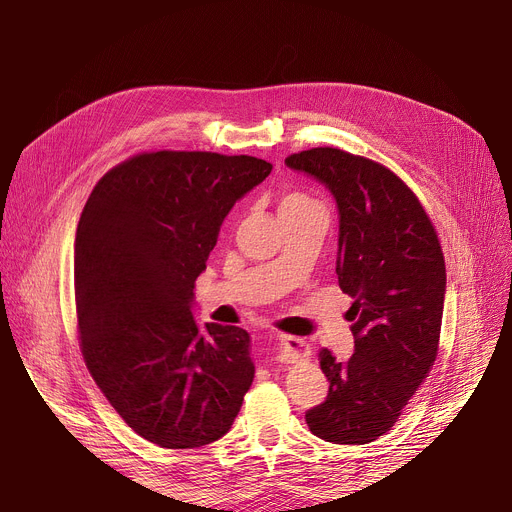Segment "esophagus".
<instances>
[{
  "label": "esophagus",
  "instance_id": "1",
  "mask_svg": "<svg viewBox=\"0 0 512 512\" xmlns=\"http://www.w3.org/2000/svg\"><path fill=\"white\" fill-rule=\"evenodd\" d=\"M309 344L297 336H278L274 340V355L280 363H297L309 357Z\"/></svg>",
  "mask_w": 512,
  "mask_h": 512
}]
</instances>
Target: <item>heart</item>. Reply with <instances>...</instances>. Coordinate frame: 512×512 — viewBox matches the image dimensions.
<instances>
[{"instance_id":"1","label":"heart","mask_w":512,"mask_h":512,"mask_svg":"<svg viewBox=\"0 0 512 512\" xmlns=\"http://www.w3.org/2000/svg\"><path fill=\"white\" fill-rule=\"evenodd\" d=\"M280 207H319V205H315L313 201H309V199L303 197V195H288V197L282 201Z\"/></svg>"}]
</instances>
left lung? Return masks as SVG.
I'll return each instance as SVG.
<instances>
[{"instance_id":"obj_1","label":"left lung","mask_w":512,"mask_h":512,"mask_svg":"<svg viewBox=\"0 0 512 512\" xmlns=\"http://www.w3.org/2000/svg\"><path fill=\"white\" fill-rule=\"evenodd\" d=\"M286 166L334 197L338 284L355 299V353L338 361L321 348L330 390L305 419L321 440L367 444L396 423L436 361L446 294L440 240L411 188L371 159L317 147Z\"/></svg>"}]
</instances>
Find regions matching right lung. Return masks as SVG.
<instances>
[{
	"instance_id": "1",
	"label": "right lung",
	"mask_w": 512,
	"mask_h": 512,
	"mask_svg": "<svg viewBox=\"0 0 512 512\" xmlns=\"http://www.w3.org/2000/svg\"><path fill=\"white\" fill-rule=\"evenodd\" d=\"M270 172L251 155L143 153L107 172L80 215L85 363L118 415L161 448L220 440L253 384L249 332L201 328L193 288L226 215Z\"/></svg>"
}]
</instances>
